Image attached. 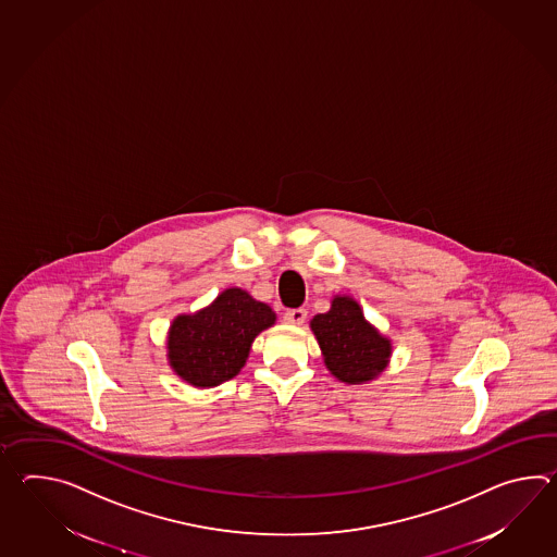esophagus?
I'll list each match as a JSON object with an SVG mask.
<instances>
[{"label": "esophagus", "mask_w": 557, "mask_h": 557, "mask_svg": "<svg viewBox=\"0 0 557 557\" xmlns=\"http://www.w3.org/2000/svg\"><path fill=\"white\" fill-rule=\"evenodd\" d=\"M308 318V311L304 308L287 309L284 313V320L292 325H299V323L306 322Z\"/></svg>", "instance_id": "esophagus-1"}]
</instances>
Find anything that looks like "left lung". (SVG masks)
Segmentation results:
<instances>
[{
	"label": "left lung",
	"mask_w": 557,
	"mask_h": 557,
	"mask_svg": "<svg viewBox=\"0 0 557 557\" xmlns=\"http://www.w3.org/2000/svg\"><path fill=\"white\" fill-rule=\"evenodd\" d=\"M311 330L322 347L327 370L346 384L370 382L387 366L392 354L385 339L366 322L351 297H335L327 313L311 320Z\"/></svg>",
	"instance_id": "left-lung-1"
}]
</instances>
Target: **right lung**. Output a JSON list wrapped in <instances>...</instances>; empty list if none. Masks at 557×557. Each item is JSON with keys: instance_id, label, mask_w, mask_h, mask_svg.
<instances>
[{"instance_id": "1", "label": "right lung", "mask_w": 557, "mask_h": 557, "mask_svg": "<svg viewBox=\"0 0 557 557\" xmlns=\"http://www.w3.org/2000/svg\"><path fill=\"white\" fill-rule=\"evenodd\" d=\"M273 322L270 306L239 287L225 289L210 308L175 318L168 337L173 371L196 387L227 382L244 368L256 335Z\"/></svg>"}]
</instances>
